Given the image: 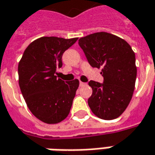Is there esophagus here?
<instances>
[{"label": "esophagus", "mask_w": 155, "mask_h": 155, "mask_svg": "<svg viewBox=\"0 0 155 155\" xmlns=\"http://www.w3.org/2000/svg\"><path fill=\"white\" fill-rule=\"evenodd\" d=\"M85 85H86V83H85V82L80 81V86H85Z\"/></svg>", "instance_id": "esophagus-1"}]
</instances>
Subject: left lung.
Wrapping results in <instances>:
<instances>
[{
  "label": "left lung",
  "mask_w": 155,
  "mask_h": 155,
  "mask_svg": "<svg viewBox=\"0 0 155 155\" xmlns=\"http://www.w3.org/2000/svg\"><path fill=\"white\" fill-rule=\"evenodd\" d=\"M79 46L91 67L102 68L104 77L103 83H88L92 88L89 107L100 119H116L126 110L133 95L137 78L134 51L125 40L107 32L81 38Z\"/></svg>",
  "instance_id": "left-lung-1"
}]
</instances>
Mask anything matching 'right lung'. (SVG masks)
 <instances>
[{
	"label": "right lung",
	"mask_w": 155,
	"mask_h": 155,
	"mask_svg": "<svg viewBox=\"0 0 155 155\" xmlns=\"http://www.w3.org/2000/svg\"><path fill=\"white\" fill-rule=\"evenodd\" d=\"M78 38L41 37L25 49L18 64V82L26 104L35 117L47 124H57L69 115L77 79L64 81L58 77L62 56Z\"/></svg>",
	"instance_id": "obj_1"
}]
</instances>
